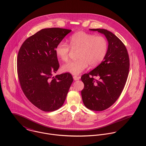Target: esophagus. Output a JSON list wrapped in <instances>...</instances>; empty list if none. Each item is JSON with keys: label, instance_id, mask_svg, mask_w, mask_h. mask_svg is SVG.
I'll return each mask as SVG.
<instances>
[{"label": "esophagus", "instance_id": "obj_1", "mask_svg": "<svg viewBox=\"0 0 146 146\" xmlns=\"http://www.w3.org/2000/svg\"><path fill=\"white\" fill-rule=\"evenodd\" d=\"M73 79L74 80H78L80 79V77H79V76H74L73 77Z\"/></svg>", "mask_w": 146, "mask_h": 146}]
</instances>
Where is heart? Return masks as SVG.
<instances>
[{"mask_svg": "<svg viewBox=\"0 0 146 146\" xmlns=\"http://www.w3.org/2000/svg\"><path fill=\"white\" fill-rule=\"evenodd\" d=\"M70 45L73 49H79V60L70 61L63 65L64 72L73 75H79L88 67H94L104 60L107 52L108 45L106 39L100 35L95 36L84 31H79L72 35ZM70 50V46L65 42H60L56 47L57 56L63 61H67Z\"/></svg>", "mask_w": 146, "mask_h": 146, "instance_id": "heart-1", "label": "heart"}]
</instances>
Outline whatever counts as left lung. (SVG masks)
Masks as SVG:
<instances>
[{
    "label": "left lung",
    "mask_w": 146,
    "mask_h": 146,
    "mask_svg": "<svg viewBox=\"0 0 146 146\" xmlns=\"http://www.w3.org/2000/svg\"><path fill=\"white\" fill-rule=\"evenodd\" d=\"M89 30L104 35L108 42L103 61L81 78L84 84L82 97L85 106L101 111L113 104L123 92L129 74V57L125 45L112 33L101 29ZM94 76L99 80H94Z\"/></svg>",
    "instance_id": "obj_1"
}]
</instances>
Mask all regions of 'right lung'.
Returning <instances> with one entry per match:
<instances>
[{
  "mask_svg": "<svg viewBox=\"0 0 146 146\" xmlns=\"http://www.w3.org/2000/svg\"><path fill=\"white\" fill-rule=\"evenodd\" d=\"M71 31L42 29L27 38L19 50L17 66L21 88L27 99L43 111L61 107L73 82L68 72L52 76L60 67L56 47Z\"/></svg>",
  "mask_w": 146,
  "mask_h": 146,
  "instance_id": "add662e5",
  "label": "right lung"
}]
</instances>
